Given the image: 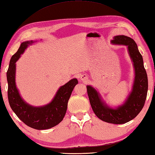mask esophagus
<instances>
[{
  "label": "esophagus",
  "instance_id": "esophagus-1",
  "mask_svg": "<svg viewBox=\"0 0 155 155\" xmlns=\"http://www.w3.org/2000/svg\"><path fill=\"white\" fill-rule=\"evenodd\" d=\"M80 80L84 82H87L88 80V78L87 76V75H85V74L81 75L80 76Z\"/></svg>",
  "mask_w": 155,
  "mask_h": 155
}]
</instances>
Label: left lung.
Returning <instances> with one entry per match:
<instances>
[{
    "mask_svg": "<svg viewBox=\"0 0 155 155\" xmlns=\"http://www.w3.org/2000/svg\"><path fill=\"white\" fill-rule=\"evenodd\" d=\"M111 42L128 46L135 71L132 91L125 104L117 109L110 108L103 102L99 93L90 85L87 86V91L91 108L99 119L113 124H123L133 119L142 110L147 95L148 78L143 57L135 41L128 36L120 35L113 38Z\"/></svg>",
    "mask_w": 155,
    "mask_h": 155,
    "instance_id": "obj_1",
    "label": "left lung"
}]
</instances>
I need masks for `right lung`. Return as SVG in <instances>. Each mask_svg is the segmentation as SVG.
Here are the masks:
<instances>
[{
	"instance_id": "right-lung-1",
	"label": "right lung",
	"mask_w": 155,
	"mask_h": 155,
	"mask_svg": "<svg viewBox=\"0 0 155 155\" xmlns=\"http://www.w3.org/2000/svg\"><path fill=\"white\" fill-rule=\"evenodd\" d=\"M32 41L22 42L18 51L10 61L6 77L8 81V99L10 107L16 116L26 125L38 130L50 129L62 121L68 107V103L74 87L78 84L77 79H72L60 87L50 104L42 107L27 104L20 96L15 84L16 61Z\"/></svg>"
}]
</instances>
